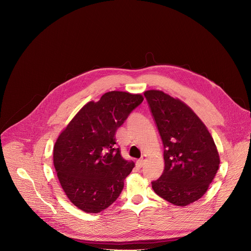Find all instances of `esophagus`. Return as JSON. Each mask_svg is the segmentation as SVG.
<instances>
[{"mask_svg":"<svg viewBox=\"0 0 251 251\" xmlns=\"http://www.w3.org/2000/svg\"><path fill=\"white\" fill-rule=\"evenodd\" d=\"M146 159H147V155H143L138 161H137V163H138V165H139V167H143L144 166V164H145V161H146Z\"/></svg>","mask_w":251,"mask_h":251,"instance_id":"obj_1","label":"esophagus"}]
</instances>
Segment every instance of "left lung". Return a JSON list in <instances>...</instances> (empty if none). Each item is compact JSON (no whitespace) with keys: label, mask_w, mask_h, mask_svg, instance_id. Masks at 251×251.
I'll return each instance as SVG.
<instances>
[{"label":"left lung","mask_w":251,"mask_h":251,"mask_svg":"<svg viewBox=\"0 0 251 251\" xmlns=\"http://www.w3.org/2000/svg\"><path fill=\"white\" fill-rule=\"evenodd\" d=\"M163 143L164 171L151 186L168 202L186 206L200 200L220 164L218 151L206 126L179 99L162 91L145 92Z\"/></svg>","instance_id":"8db88e82"}]
</instances>
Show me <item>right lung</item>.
I'll return each mask as SVG.
<instances>
[{
  "label": "right lung",
  "mask_w": 251,
  "mask_h": 251,
  "mask_svg": "<svg viewBox=\"0 0 251 251\" xmlns=\"http://www.w3.org/2000/svg\"><path fill=\"white\" fill-rule=\"evenodd\" d=\"M144 100L142 95L112 91L85 104L58 136L53 165L69 201L99 213L120 196L134 162L121 156L115 133Z\"/></svg>",
  "instance_id": "obj_1"
}]
</instances>
